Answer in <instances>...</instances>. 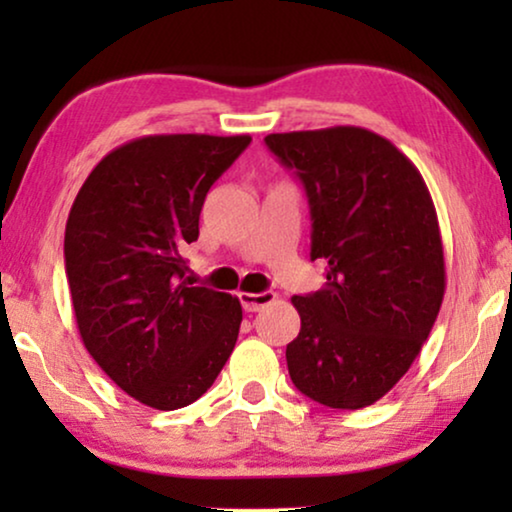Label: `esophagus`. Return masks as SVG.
Wrapping results in <instances>:
<instances>
[{
  "mask_svg": "<svg viewBox=\"0 0 512 512\" xmlns=\"http://www.w3.org/2000/svg\"><path fill=\"white\" fill-rule=\"evenodd\" d=\"M277 298L275 291H263V293H240V303L247 312H258L261 307L270 305Z\"/></svg>",
  "mask_w": 512,
  "mask_h": 512,
  "instance_id": "esophagus-1",
  "label": "esophagus"
}]
</instances>
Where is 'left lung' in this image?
Returning <instances> with one entry per match:
<instances>
[{"instance_id":"left-lung-1","label":"left lung","mask_w":512,"mask_h":512,"mask_svg":"<svg viewBox=\"0 0 512 512\" xmlns=\"http://www.w3.org/2000/svg\"><path fill=\"white\" fill-rule=\"evenodd\" d=\"M303 181L312 261L324 289L293 296L298 338L286 345L298 391L359 410L394 389L429 338L445 296V256L431 193L412 160L366 128L265 137Z\"/></svg>"}]
</instances>
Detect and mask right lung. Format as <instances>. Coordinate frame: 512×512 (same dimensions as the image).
<instances>
[{
	"label": "right lung",
	"mask_w": 512,
	"mask_h": 512,
	"mask_svg": "<svg viewBox=\"0 0 512 512\" xmlns=\"http://www.w3.org/2000/svg\"><path fill=\"white\" fill-rule=\"evenodd\" d=\"M249 142L137 137L95 165L69 212L65 270L83 345L149 408L198 401L233 354L240 300L193 286L184 251L209 188Z\"/></svg>",
	"instance_id": "obj_1"
}]
</instances>
